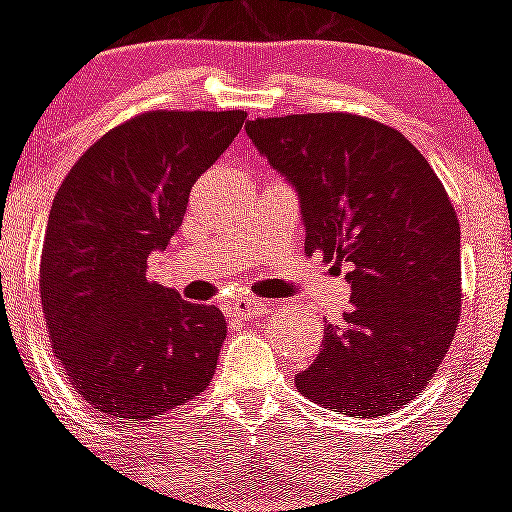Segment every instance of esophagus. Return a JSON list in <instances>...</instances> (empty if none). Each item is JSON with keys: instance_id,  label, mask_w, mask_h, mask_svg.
Instances as JSON below:
<instances>
[{"instance_id": "esophagus-1", "label": "esophagus", "mask_w": 512, "mask_h": 512, "mask_svg": "<svg viewBox=\"0 0 512 512\" xmlns=\"http://www.w3.org/2000/svg\"><path fill=\"white\" fill-rule=\"evenodd\" d=\"M230 315H238V318H253V315H264L269 312V305L261 300H253V297H243V300H235L233 305H228Z\"/></svg>"}]
</instances>
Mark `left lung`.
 <instances>
[{
	"label": "left lung",
	"mask_w": 512,
	"mask_h": 512,
	"mask_svg": "<svg viewBox=\"0 0 512 512\" xmlns=\"http://www.w3.org/2000/svg\"><path fill=\"white\" fill-rule=\"evenodd\" d=\"M246 133L295 187L305 251L346 271L351 310L295 377L343 415H387L436 374L461 312V230L423 153L395 128L346 112L259 117Z\"/></svg>",
	"instance_id": "obj_1"
}]
</instances>
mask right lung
Masks as SVG:
<instances>
[{
    "instance_id": "add662e5",
    "label": "right lung",
    "mask_w": 512,
    "mask_h": 512,
    "mask_svg": "<svg viewBox=\"0 0 512 512\" xmlns=\"http://www.w3.org/2000/svg\"><path fill=\"white\" fill-rule=\"evenodd\" d=\"M246 112H146L89 148L56 192L40 300L53 356L99 413L151 420L205 392L225 341L215 305L148 282L194 182L243 128Z\"/></svg>"
}]
</instances>
